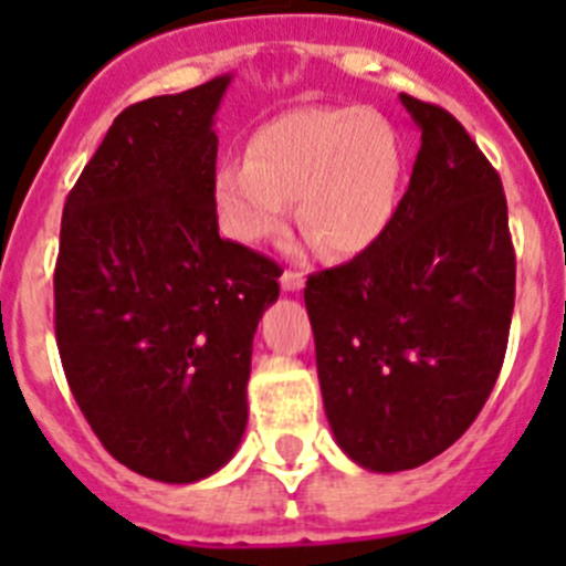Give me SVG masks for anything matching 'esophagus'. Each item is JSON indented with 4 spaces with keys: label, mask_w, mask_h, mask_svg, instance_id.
<instances>
[{
    "label": "esophagus",
    "mask_w": 566,
    "mask_h": 566,
    "mask_svg": "<svg viewBox=\"0 0 566 566\" xmlns=\"http://www.w3.org/2000/svg\"><path fill=\"white\" fill-rule=\"evenodd\" d=\"M279 282H282V291H302L305 287V273L302 270H284Z\"/></svg>",
    "instance_id": "esophagus-1"
}]
</instances>
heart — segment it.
I'll return each mask as SVG.
<instances>
[{
    "label": "heart",
    "mask_w": 566,
    "mask_h": 566,
    "mask_svg": "<svg viewBox=\"0 0 566 566\" xmlns=\"http://www.w3.org/2000/svg\"><path fill=\"white\" fill-rule=\"evenodd\" d=\"M406 180V144L386 114L302 106L264 123L247 160L216 172V212L232 241L259 244L296 221L331 255H356L388 230Z\"/></svg>",
    "instance_id": "heart-1"
}]
</instances>
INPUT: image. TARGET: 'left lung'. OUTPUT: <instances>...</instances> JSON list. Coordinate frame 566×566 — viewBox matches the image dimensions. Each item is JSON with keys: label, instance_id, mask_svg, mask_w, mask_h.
I'll return each mask as SVG.
<instances>
[{"label": "left lung", "instance_id": "left-lung-1", "mask_svg": "<svg viewBox=\"0 0 566 566\" xmlns=\"http://www.w3.org/2000/svg\"><path fill=\"white\" fill-rule=\"evenodd\" d=\"M400 99L422 144L391 224L305 287L327 422L371 472L422 467L472 426L515 307L501 175L446 108Z\"/></svg>", "mask_w": 566, "mask_h": 566}]
</instances>
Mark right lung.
Returning <instances> with one entry per match:
<instances>
[{"instance_id":"right-lung-1","label":"right lung","mask_w":566,"mask_h":566,"mask_svg":"<svg viewBox=\"0 0 566 566\" xmlns=\"http://www.w3.org/2000/svg\"><path fill=\"white\" fill-rule=\"evenodd\" d=\"M230 77L114 117L65 198L54 331L69 388L132 472L192 483L235 454L279 264L218 235L212 117Z\"/></svg>"}]
</instances>
